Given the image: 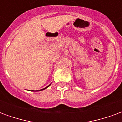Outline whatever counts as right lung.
Instances as JSON below:
<instances>
[{"instance_id": "right-lung-1", "label": "right lung", "mask_w": 122, "mask_h": 122, "mask_svg": "<svg viewBox=\"0 0 122 122\" xmlns=\"http://www.w3.org/2000/svg\"><path fill=\"white\" fill-rule=\"evenodd\" d=\"M50 85H51V84L49 85V86H47V87H45V88H44V89H41V90H39V91H42V90H44V89H46V88H48V87H49V86H50Z\"/></svg>"}]
</instances>
